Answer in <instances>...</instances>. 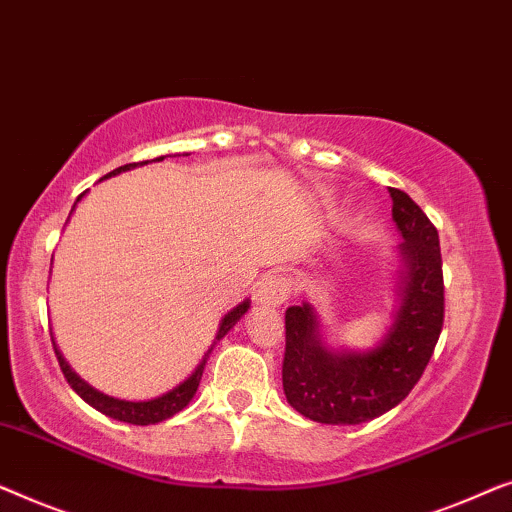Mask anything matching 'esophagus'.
<instances>
[{"instance_id": "1", "label": "esophagus", "mask_w": 512, "mask_h": 512, "mask_svg": "<svg viewBox=\"0 0 512 512\" xmlns=\"http://www.w3.org/2000/svg\"><path fill=\"white\" fill-rule=\"evenodd\" d=\"M292 294V280L283 276V273H271L259 283L257 301L269 306H283Z\"/></svg>"}]
</instances>
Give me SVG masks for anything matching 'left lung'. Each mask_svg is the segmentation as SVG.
<instances>
[{
    "mask_svg": "<svg viewBox=\"0 0 512 512\" xmlns=\"http://www.w3.org/2000/svg\"><path fill=\"white\" fill-rule=\"evenodd\" d=\"M392 220L406 241L401 306L376 350L331 352L318 338L313 308L285 311L283 390L294 410L322 424H362L408 397L427 369L445 318L438 232L403 190L390 187Z\"/></svg>",
    "mask_w": 512,
    "mask_h": 512,
    "instance_id": "1",
    "label": "left lung"
}]
</instances>
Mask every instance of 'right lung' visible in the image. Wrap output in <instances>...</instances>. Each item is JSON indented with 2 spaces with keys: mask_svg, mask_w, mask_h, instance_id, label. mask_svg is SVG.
<instances>
[{
  "mask_svg": "<svg viewBox=\"0 0 512 512\" xmlns=\"http://www.w3.org/2000/svg\"><path fill=\"white\" fill-rule=\"evenodd\" d=\"M157 160H164V157H157ZM139 164H146V162L125 164V167L113 169L111 174H106L104 178L120 174V171L134 169V167H139ZM81 197H83V194H81ZM81 197H78V199H81ZM248 306H250L248 301H243V304H239V306L234 308V311H229V313L225 315V318H222L220 329H218V336H215L213 345L218 343L220 338L225 336L227 331L232 329V327L236 325V322H239V320L243 318V315H246ZM53 348H55V343H53ZM211 350H213V348H211ZM211 350L206 352L204 359H201V364L197 366V371H194L192 376L185 380V383L174 387V390L167 392V394H162V397L150 399V401H122V399L106 397V394L97 392L95 387H90L88 383H85V380L78 378L76 373L69 369V364L64 362V357L60 355V350H57V348H55V355H57V362H60V369H62V373H64V378H67V383L71 385V390H74V392L78 394V397H81L83 401H88L92 408L99 410V413L113 417V420L129 422V424H141V427H143V424H157V422H162V420H169L171 415H176L178 410H183V408L187 406V403L192 401L194 392H197V387H199L201 373H204L206 359H208V355H211Z\"/></svg>",
  "mask_w": 512,
  "mask_h": 512,
  "instance_id": "1",
  "label": "right lung"
}]
</instances>
